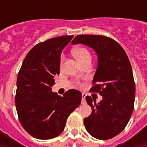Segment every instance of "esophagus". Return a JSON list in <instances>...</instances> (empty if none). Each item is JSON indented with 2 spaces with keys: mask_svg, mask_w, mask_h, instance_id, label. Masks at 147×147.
I'll use <instances>...</instances> for the list:
<instances>
[{
  "mask_svg": "<svg viewBox=\"0 0 147 147\" xmlns=\"http://www.w3.org/2000/svg\"><path fill=\"white\" fill-rule=\"evenodd\" d=\"M85 97H86V94L85 93H82V100L83 103L85 101Z\"/></svg>",
  "mask_w": 147,
  "mask_h": 147,
  "instance_id": "obj_1",
  "label": "esophagus"
}]
</instances>
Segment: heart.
<instances>
[{"mask_svg":"<svg viewBox=\"0 0 147 147\" xmlns=\"http://www.w3.org/2000/svg\"><path fill=\"white\" fill-rule=\"evenodd\" d=\"M74 55L76 56L80 64H83L88 61H92V55L88 50L85 47H79L73 51ZM63 60V56L61 57V61Z\"/></svg>","mask_w":147,"mask_h":147,"instance_id":"heart-1","label":"heart"}]
</instances>
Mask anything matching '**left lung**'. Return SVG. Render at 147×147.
I'll use <instances>...</instances> for the list:
<instances>
[{"label":"left lung","instance_id":"obj_1","mask_svg":"<svg viewBox=\"0 0 147 147\" xmlns=\"http://www.w3.org/2000/svg\"><path fill=\"white\" fill-rule=\"evenodd\" d=\"M71 43L92 47L98 58L90 92L99 93L103 99L96 104L92 97L85 98L92 109L84 119L85 129L96 139H111L123 131L134 107L136 88L130 60L118 42L105 36L78 35Z\"/></svg>","mask_w":147,"mask_h":147}]
</instances>
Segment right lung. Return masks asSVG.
I'll return each mask as SVG.
<instances>
[{
  "label": "right lung",
  "instance_id": "obj_1",
  "mask_svg": "<svg viewBox=\"0 0 147 147\" xmlns=\"http://www.w3.org/2000/svg\"><path fill=\"white\" fill-rule=\"evenodd\" d=\"M74 36L39 42L24 59L17 76L15 105L24 130L32 137L49 140L63 131L67 118L81 104L82 93L68 90L63 97L51 92L59 75L60 55Z\"/></svg>",
  "mask_w": 147,
  "mask_h": 147
}]
</instances>
